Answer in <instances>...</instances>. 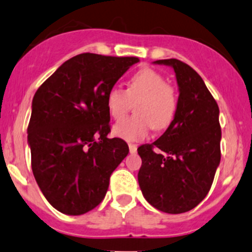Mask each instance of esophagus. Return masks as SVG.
Instances as JSON below:
<instances>
[{
  "instance_id": "obj_1",
  "label": "esophagus",
  "mask_w": 252,
  "mask_h": 252,
  "mask_svg": "<svg viewBox=\"0 0 252 252\" xmlns=\"http://www.w3.org/2000/svg\"><path fill=\"white\" fill-rule=\"evenodd\" d=\"M129 151H130V153H136V150H137V146L134 144H129Z\"/></svg>"
}]
</instances>
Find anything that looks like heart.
<instances>
[{
  "label": "heart",
  "instance_id": "b5f03b06",
  "mask_svg": "<svg viewBox=\"0 0 252 252\" xmlns=\"http://www.w3.org/2000/svg\"><path fill=\"white\" fill-rule=\"evenodd\" d=\"M135 104L136 115L113 126V134L126 141H141L155 130H163L173 122L177 108L175 89L158 71L145 67L129 79L126 91L113 87L106 96V107L113 119H122Z\"/></svg>",
  "mask_w": 252,
  "mask_h": 252
}]
</instances>
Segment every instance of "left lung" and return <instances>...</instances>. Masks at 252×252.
I'll return each mask as SVG.
<instances>
[{
  "mask_svg": "<svg viewBox=\"0 0 252 252\" xmlns=\"http://www.w3.org/2000/svg\"><path fill=\"white\" fill-rule=\"evenodd\" d=\"M155 63L174 68L179 100L165 133L137 148L142 160L137 180L151 205L182 214L202 202L213 185L221 160L220 110L202 77L187 63L177 59Z\"/></svg>",
  "mask_w": 252,
  "mask_h": 252,
  "instance_id": "obj_1",
  "label": "left lung"
}]
</instances>
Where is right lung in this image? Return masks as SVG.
Masks as SVG:
<instances>
[{
    "instance_id": "right-lung-1",
    "label": "right lung",
    "mask_w": 252,
    "mask_h": 252,
    "mask_svg": "<svg viewBox=\"0 0 252 252\" xmlns=\"http://www.w3.org/2000/svg\"><path fill=\"white\" fill-rule=\"evenodd\" d=\"M135 57L83 53L65 62L32 99L28 142L37 185L53 208L82 215L99 205L129 153L110 133L106 96Z\"/></svg>"
}]
</instances>
